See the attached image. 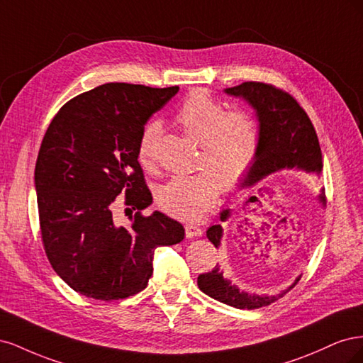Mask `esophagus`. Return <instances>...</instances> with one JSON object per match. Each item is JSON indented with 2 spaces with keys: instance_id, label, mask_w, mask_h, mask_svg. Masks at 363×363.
Listing matches in <instances>:
<instances>
[{
  "instance_id": "1",
  "label": "esophagus",
  "mask_w": 363,
  "mask_h": 363,
  "mask_svg": "<svg viewBox=\"0 0 363 363\" xmlns=\"http://www.w3.org/2000/svg\"><path fill=\"white\" fill-rule=\"evenodd\" d=\"M184 233H186V238H199L203 235V230L199 225L188 224L184 225Z\"/></svg>"
}]
</instances>
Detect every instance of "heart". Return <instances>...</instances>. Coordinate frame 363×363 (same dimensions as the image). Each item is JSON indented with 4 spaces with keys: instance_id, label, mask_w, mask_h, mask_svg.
I'll return each mask as SVG.
<instances>
[{
    "instance_id": "heart-1",
    "label": "heart",
    "mask_w": 363,
    "mask_h": 363,
    "mask_svg": "<svg viewBox=\"0 0 363 363\" xmlns=\"http://www.w3.org/2000/svg\"><path fill=\"white\" fill-rule=\"evenodd\" d=\"M174 119L186 135L199 142L195 164L201 169L163 183L156 201L175 218L196 221L215 204L219 184L227 191L235 189L251 172L260 150L259 125L244 108H227L201 89L184 98ZM160 133L159 121H150L140 133L138 159L147 169L155 163Z\"/></svg>"
}]
</instances>
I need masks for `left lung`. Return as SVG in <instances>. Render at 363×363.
<instances>
[{"label":"left lung","mask_w":363,"mask_h":363,"mask_svg":"<svg viewBox=\"0 0 363 363\" xmlns=\"http://www.w3.org/2000/svg\"><path fill=\"white\" fill-rule=\"evenodd\" d=\"M228 95L242 96L259 118V135H260V150L251 172L247 175L244 186H252L267 175L281 169H303L307 172L320 174L323 168V155L320 140H318L315 127L311 118L307 116L304 108L298 104L295 98L286 91L280 89L268 83L262 82H245L235 87L225 89ZM320 201H325L324 191L320 195ZM230 216L228 211L221 213V221ZM262 225L259 228H262ZM245 230L251 232V236H256L259 240L260 232L255 225H247ZM267 230V228H265ZM267 235V232H263ZM207 238L218 248L223 238V227L216 224L207 230ZM262 240H267L262 235ZM269 245V242H267ZM300 277L294 281L288 289L281 291L279 295L259 296L250 295L239 291L232 283L223 277L218 265L211 271L199 276V288L212 298L224 304L233 306L236 309H259L277 301L286 295Z\"/></svg>","instance_id":"8db88e82"}]
</instances>
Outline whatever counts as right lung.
I'll use <instances>...</instances> for the list:
<instances>
[{"label": "right lung", "instance_id": "1", "mask_svg": "<svg viewBox=\"0 0 363 363\" xmlns=\"http://www.w3.org/2000/svg\"><path fill=\"white\" fill-rule=\"evenodd\" d=\"M177 92L101 84L63 104L42 139L35 184L43 250L60 279L87 298L123 300L145 289L155 250L184 238L167 215L142 213L152 196L138 162L145 123ZM121 193L137 212L127 228L113 216Z\"/></svg>", "mask_w": 363, "mask_h": 363}]
</instances>
